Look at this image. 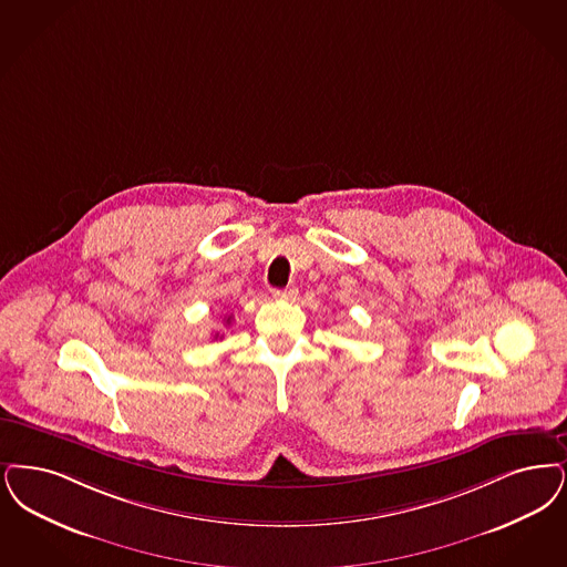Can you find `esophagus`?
I'll return each instance as SVG.
<instances>
[{
    "instance_id": "1",
    "label": "esophagus",
    "mask_w": 567,
    "mask_h": 567,
    "mask_svg": "<svg viewBox=\"0 0 567 567\" xmlns=\"http://www.w3.org/2000/svg\"><path fill=\"white\" fill-rule=\"evenodd\" d=\"M272 295L276 297V299H293L295 295H297V289H295V287H287V289H276Z\"/></svg>"
}]
</instances>
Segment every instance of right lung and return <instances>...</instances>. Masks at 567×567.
<instances>
[{"instance_id": "1", "label": "right lung", "mask_w": 567, "mask_h": 567, "mask_svg": "<svg viewBox=\"0 0 567 567\" xmlns=\"http://www.w3.org/2000/svg\"><path fill=\"white\" fill-rule=\"evenodd\" d=\"M229 320H231V317H227V322H229ZM217 338H219V333H215V340H217Z\"/></svg>"}]
</instances>
